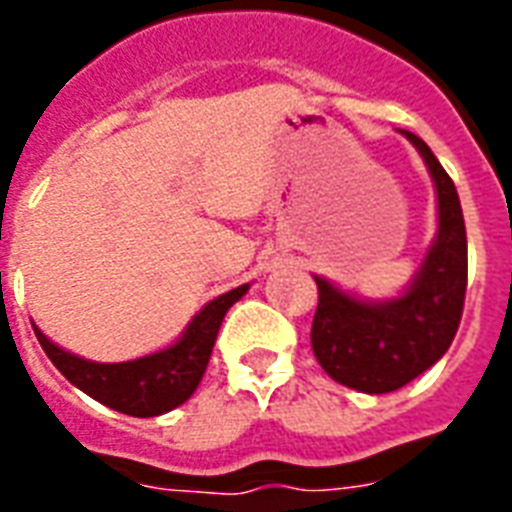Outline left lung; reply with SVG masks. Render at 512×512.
<instances>
[{
	"mask_svg": "<svg viewBox=\"0 0 512 512\" xmlns=\"http://www.w3.org/2000/svg\"><path fill=\"white\" fill-rule=\"evenodd\" d=\"M425 158L439 197V233L397 299L365 301L315 277L312 351L337 384L367 395L395 392L447 354L466 299V224L455 183L417 134L400 131Z\"/></svg>",
	"mask_w": 512,
	"mask_h": 512,
	"instance_id": "1",
	"label": "left lung"
}]
</instances>
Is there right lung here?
Wrapping results in <instances>:
<instances>
[{
    "instance_id": "add662e5",
    "label": "right lung",
    "mask_w": 512,
    "mask_h": 512,
    "mask_svg": "<svg viewBox=\"0 0 512 512\" xmlns=\"http://www.w3.org/2000/svg\"><path fill=\"white\" fill-rule=\"evenodd\" d=\"M246 290L249 285H241L230 293H222L219 299L208 301L191 318L186 332L175 345L156 351V354L131 359V362H117V365L73 356L71 351H62L60 345L51 343L35 323H32V329L38 334L40 345L54 362V367L73 386H79L84 395L95 397L98 403L115 408L120 414H128V417H158V414L178 408L194 395V389L200 386L202 373L208 367L224 315Z\"/></svg>"
}]
</instances>
